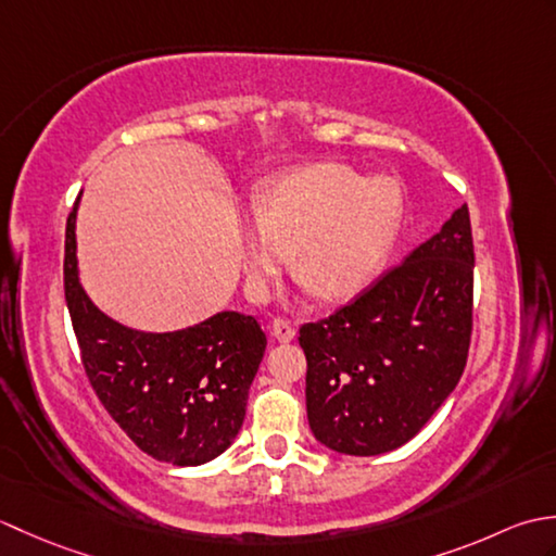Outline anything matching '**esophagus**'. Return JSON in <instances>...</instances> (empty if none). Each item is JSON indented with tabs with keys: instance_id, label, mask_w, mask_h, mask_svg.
<instances>
[{
	"instance_id": "obj_1",
	"label": "esophagus",
	"mask_w": 556,
	"mask_h": 556,
	"mask_svg": "<svg viewBox=\"0 0 556 556\" xmlns=\"http://www.w3.org/2000/svg\"><path fill=\"white\" fill-rule=\"evenodd\" d=\"M269 332L279 341H293V337H296V327H293L287 317H275V320L269 323Z\"/></svg>"
}]
</instances>
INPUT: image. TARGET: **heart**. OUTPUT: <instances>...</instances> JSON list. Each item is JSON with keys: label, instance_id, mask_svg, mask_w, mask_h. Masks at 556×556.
Here are the masks:
<instances>
[{"label": "heart", "instance_id": "heart-1", "mask_svg": "<svg viewBox=\"0 0 556 556\" xmlns=\"http://www.w3.org/2000/svg\"><path fill=\"white\" fill-rule=\"evenodd\" d=\"M253 219L239 224L251 296L289 265L323 301H346L375 279L392 251L404 217L394 179H368L349 164L323 162L260 188Z\"/></svg>", "mask_w": 556, "mask_h": 556}]
</instances>
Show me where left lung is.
<instances>
[{"label":"left lung","mask_w":556,"mask_h":556,"mask_svg":"<svg viewBox=\"0 0 556 556\" xmlns=\"http://www.w3.org/2000/svg\"><path fill=\"white\" fill-rule=\"evenodd\" d=\"M473 233L460 205L356 301L301 327L317 442L351 456L406 444L454 392L473 332Z\"/></svg>","instance_id":"1"}]
</instances>
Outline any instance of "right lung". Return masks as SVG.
<instances>
[{"label": "right lung", "instance_id": "obj_1", "mask_svg": "<svg viewBox=\"0 0 556 556\" xmlns=\"http://www.w3.org/2000/svg\"><path fill=\"white\" fill-rule=\"evenodd\" d=\"M76 207L66 222L64 293L83 370L140 452L200 466L239 434L267 337L253 315L224 311L176 332H140L104 315L78 281Z\"/></svg>", "mask_w": 556, "mask_h": 556}]
</instances>
